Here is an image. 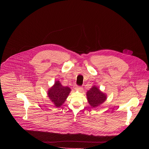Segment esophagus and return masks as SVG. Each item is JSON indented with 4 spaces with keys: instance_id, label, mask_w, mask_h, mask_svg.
<instances>
[{
    "instance_id": "obj_1",
    "label": "esophagus",
    "mask_w": 149,
    "mask_h": 149,
    "mask_svg": "<svg viewBox=\"0 0 149 149\" xmlns=\"http://www.w3.org/2000/svg\"><path fill=\"white\" fill-rule=\"evenodd\" d=\"M83 87L82 86H77V87H76V89L77 90H78L79 91H83Z\"/></svg>"
}]
</instances>
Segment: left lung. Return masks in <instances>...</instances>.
<instances>
[{
  "label": "left lung",
  "mask_w": 149,
  "mask_h": 149,
  "mask_svg": "<svg viewBox=\"0 0 149 149\" xmlns=\"http://www.w3.org/2000/svg\"><path fill=\"white\" fill-rule=\"evenodd\" d=\"M86 95L89 103L93 108L99 106L107 98L106 95L101 92L95 86H93L92 88L87 92Z\"/></svg>",
  "instance_id": "1"
}]
</instances>
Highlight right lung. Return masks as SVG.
Returning <instances> with one entry per match:
<instances>
[{
  "label": "right lung",
  "mask_w": 149,
  "mask_h": 149,
  "mask_svg": "<svg viewBox=\"0 0 149 149\" xmlns=\"http://www.w3.org/2000/svg\"><path fill=\"white\" fill-rule=\"evenodd\" d=\"M70 91L69 87L63 86L59 81H57L49 89L48 96L55 107H59L64 103Z\"/></svg>",
  "instance_id": "right-lung-1"
}]
</instances>
